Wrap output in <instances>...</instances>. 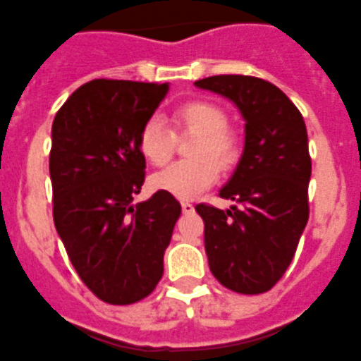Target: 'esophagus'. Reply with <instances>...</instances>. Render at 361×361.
Listing matches in <instances>:
<instances>
[{"mask_svg":"<svg viewBox=\"0 0 361 361\" xmlns=\"http://www.w3.org/2000/svg\"><path fill=\"white\" fill-rule=\"evenodd\" d=\"M181 210H183V214H191V212L195 210V206H192L191 202L183 200V202H181Z\"/></svg>","mask_w":361,"mask_h":361,"instance_id":"obj_1","label":"esophagus"}]
</instances>
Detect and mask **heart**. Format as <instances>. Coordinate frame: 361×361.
Listing matches in <instances>:
<instances>
[{
  "mask_svg": "<svg viewBox=\"0 0 361 361\" xmlns=\"http://www.w3.org/2000/svg\"><path fill=\"white\" fill-rule=\"evenodd\" d=\"M178 128L197 134L191 145L192 159L170 164L157 172L151 185L170 192L176 199H192L217 180L219 166L231 169L240 155L238 137L227 130V115L221 107L204 100L187 102L172 115ZM140 153L153 164L162 166L174 155V132L161 119H149L137 137Z\"/></svg>",
  "mask_w": 361,
  "mask_h": 361,
  "instance_id": "b5f03b06",
  "label": "heart"
}]
</instances>
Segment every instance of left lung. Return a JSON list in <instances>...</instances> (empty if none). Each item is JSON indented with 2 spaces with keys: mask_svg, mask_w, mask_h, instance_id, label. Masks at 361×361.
<instances>
[{
  "mask_svg": "<svg viewBox=\"0 0 361 361\" xmlns=\"http://www.w3.org/2000/svg\"><path fill=\"white\" fill-rule=\"evenodd\" d=\"M195 85L233 102L246 123L240 161L219 191L236 204L195 208L204 221L208 265L236 293H265L290 267L309 221L307 126L293 102L259 77L214 75Z\"/></svg>",
  "mask_w": 361,
  "mask_h": 361,
  "instance_id": "8db88e82",
  "label": "left lung"
}]
</instances>
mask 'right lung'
<instances>
[{"instance_id": "1", "label": "right lung", "mask_w": 361, "mask_h": 361, "mask_svg": "<svg viewBox=\"0 0 361 361\" xmlns=\"http://www.w3.org/2000/svg\"><path fill=\"white\" fill-rule=\"evenodd\" d=\"M169 82L94 79L52 121V217L71 265L109 305L142 301L162 279V257L181 214L170 192L134 204L145 180L137 137Z\"/></svg>"}]
</instances>
